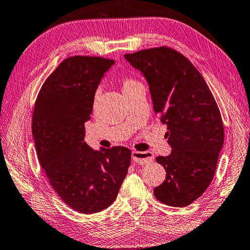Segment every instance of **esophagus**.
<instances>
[{
	"label": "esophagus",
	"instance_id": "1",
	"mask_svg": "<svg viewBox=\"0 0 250 250\" xmlns=\"http://www.w3.org/2000/svg\"><path fill=\"white\" fill-rule=\"evenodd\" d=\"M153 160H154V155L151 152H139V151L132 152V161L139 165H146L148 163L153 162Z\"/></svg>",
	"mask_w": 250,
	"mask_h": 250
}]
</instances>
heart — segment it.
Returning <instances> with one entry per match:
<instances>
[{
  "mask_svg": "<svg viewBox=\"0 0 250 250\" xmlns=\"http://www.w3.org/2000/svg\"><path fill=\"white\" fill-rule=\"evenodd\" d=\"M138 85H141V83H139L137 80H134L132 78H125L124 79V81H122V89H124V92H125V90H128L130 88H133ZM97 99H98V94L95 95L94 97V105H96Z\"/></svg>",
  "mask_w": 250,
  "mask_h": 250,
  "instance_id": "obj_1",
  "label": "heart"
}]
</instances>
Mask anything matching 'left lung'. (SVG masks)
Returning <instances> with one entry per match:
<instances>
[{"instance_id":"8db88e82","label":"left lung","mask_w":250,"mask_h":250,"mask_svg":"<svg viewBox=\"0 0 250 250\" xmlns=\"http://www.w3.org/2000/svg\"><path fill=\"white\" fill-rule=\"evenodd\" d=\"M146 79L155 113L167 125L172 151L156 162L166 170L154 189L158 201L187 207L210 186L224 143V126L214 97L194 65L169 47L125 54Z\"/></svg>"}]
</instances>
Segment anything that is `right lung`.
I'll use <instances>...</instances> for the list:
<instances>
[{"label":"right lung","instance_id":"right-lung-1","mask_svg":"<svg viewBox=\"0 0 250 250\" xmlns=\"http://www.w3.org/2000/svg\"><path fill=\"white\" fill-rule=\"evenodd\" d=\"M113 63L102 57L65 59L44 81L35 103L31 132L40 165L62 201L84 214L116 200L131 163L129 148L95 151L84 141L95 92Z\"/></svg>","mask_w":250,"mask_h":250}]
</instances>
